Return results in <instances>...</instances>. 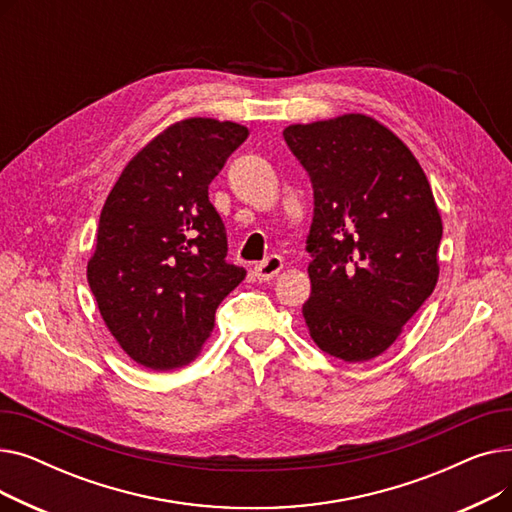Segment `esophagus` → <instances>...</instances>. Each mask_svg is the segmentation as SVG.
I'll list each match as a JSON object with an SVG mask.
<instances>
[{
	"mask_svg": "<svg viewBox=\"0 0 512 512\" xmlns=\"http://www.w3.org/2000/svg\"><path fill=\"white\" fill-rule=\"evenodd\" d=\"M282 267H284L282 257H280V255H270L265 261L257 263L253 272H255V278H257L259 282H267V280L276 278V276L282 272Z\"/></svg>",
	"mask_w": 512,
	"mask_h": 512,
	"instance_id": "34e87169",
	"label": "esophagus"
}]
</instances>
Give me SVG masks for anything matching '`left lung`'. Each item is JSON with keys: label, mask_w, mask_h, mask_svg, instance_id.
Instances as JSON below:
<instances>
[{"label": "left lung", "mask_w": 512, "mask_h": 512, "mask_svg": "<svg viewBox=\"0 0 512 512\" xmlns=\"http://www.w3.org/2000/svg\"><path fill=\"white\" fill-rule=\"evenodd\" d=\"M284 141L313 186L305 324L324 353L369 361L436 288L442 218L432 186L409 147L363 114L292 124Z\"/></svg>", "instance_id": "left-lung-1"}]
</instances>
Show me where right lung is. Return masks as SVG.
I'll return each mask as SVG.
<instances>
[{
	"instance_id": "add662e5",
	"label": "right lung",
	"mask_w": 512,
	"mask_h": 512,
	"mask_svg": "<svg viewBox=\"0 0 512 512\" xmlns=\"http://www.w3.org/2000/svg\"><path fill=\"white\" fill-rule=\"evenodd\" d=\"M247 137L236 122H176L128 161L105 199L87 280L107 330L143 367L191 363L215 309L247 276L226 261V228L209 201L211 180Z\"/></svg>"
}]
</instances>
